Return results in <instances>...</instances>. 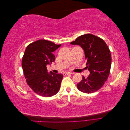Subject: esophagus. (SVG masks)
<instances>
[{
	"mask_svg": "<svg viewBox=\"0 0 130 130\" xmlns=\"http://www.w3.org/2000/svg\"><path fill=\"white\" fill-rule=\"evenodd\" d=\"M73 74V73H71V72H64L63 73V75H69V74Z\"/></svg>",
	"mask_w": 130,
	"mask_h": 130,
	"instance_id": "34e87169",
	"label": "esophagus"
}]
</instances>
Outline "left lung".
Segmentation results:
<instances>
[{
	"mask_svg": "<svg viewBox=\"0 0 130 130\" xmlns=\"http://www.w3.org/2000/svg\"><path fill=\"white\" fill-rule=\"evenodd\" d=\"M70 44L81 46L85 52L86 68L90 74L77 84L78 89L92 93L102 87L109 76L111 67V55L108 46L101 38L92 34H85Z\"/></svg>",
	"mask_w": 130,
	"mask_h": 130,
	"instance_id": "8db88e82",
	"label": "left lung"
}]
</instances>
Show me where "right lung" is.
I'll return each mask as SVG.
<instances>
[{
	"label": "right lung",
	"mask_w": 130,
	"mask_h": 130,
	"mask_svg": "<svg viewBox=\"0 0 130 130\" xmlns=\"http://www.w3.org/2000/svg\"><path fill=\"white\" fill-rule=\"evenodd\" d=\"M61 44L40 40L27 46L22 66L27 84L38 95L52 96L59 91L63 75L48 72L46 66L55 60L53 52Z\"/></svg>",
	"instance_id": "1"
}]
</instances>
